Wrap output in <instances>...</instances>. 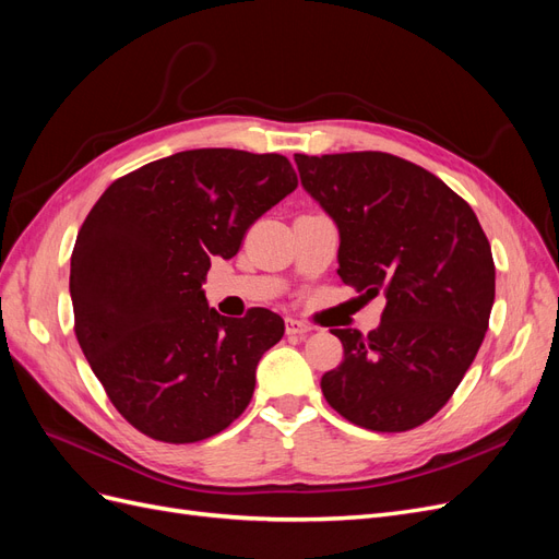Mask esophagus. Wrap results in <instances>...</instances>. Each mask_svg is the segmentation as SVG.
<instances>
[{"label":"esophagus","instance_id":"1","mask_svg":"<svg viewBox=\"0 0 559 559\" xmlns=\"http://www.w3.org/2000/svg\"><path fill=\"white\" fill-rule=\"evenodd\" d=\"M286 333L306 337V335L312 333V326L306 324V321H300V319H286Z\"/></svg>","mask_w":559,"mask_h":559}]
</instances>
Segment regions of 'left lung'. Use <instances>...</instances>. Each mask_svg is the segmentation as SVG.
Instances as JSON below:
<instances>
[{
  "label": "left lung",
  "mask_w": 559,
  "mask_h": 559,
  "mask_svg": "<svg viewBox=\"0 0 559 559\" xmlns=\"http://www.w3.org/2000/svg\"><path fill=\"white\" fill-rule=\"evenodd\" d=\"M294 158L341 230L337 275L386 298L376 331H331L345 359L321 392L352 425L411 431L450 401L483 345L495 302L487 235L464 198L411 160L382 151Z\"/></svg>",
  "instance_id": "8db88e82"
}]
</instances>
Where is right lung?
Listing matches in <instances>:
<instances>
[{
    "label": "right lung",
    "instance_id": "add662e5",
    "mask_svg": "<svg viewBox=\"0 0 559 559\" xmlns=\"http://www.w3.org/2000/svg\"><path fill=\"white\" fill-rule=\"evenodd\" d=\"M296 186L280 154L193 148L116 179L88 212L70 270L74 333L144 436L198 443L245 413L284 321L265 308L222 317L202 282Z\"/></svg>",
    "mask_w": 559,
    "mask_h": 559
}]
</instances>
